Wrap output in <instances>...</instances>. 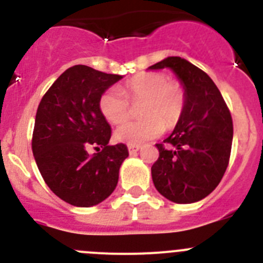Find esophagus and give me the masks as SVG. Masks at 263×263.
I'll return each instance as SVG.
<instances>
[{
  "instance_id": "obj_1",
  "label": "esophagus",
  "mask_w": 263,
  "mask_h": 263,
  "mask_svg": "<svg viewBox=\"0 0 263 263\" xmlns=\"http://www.w3.org/2000/svg\"><path fill=\"white\" fill-rule=\"evenodd\" d=\"M139 146H133V145H129L127 146V150H129V154L130 155H134V154H137V153L139 152Z\"/></svg>"
}]
</instances>
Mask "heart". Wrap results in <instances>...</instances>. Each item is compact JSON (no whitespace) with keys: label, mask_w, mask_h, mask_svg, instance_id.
<instances>
[{"label":"heart","mask_w":263,"mask_h":263,"mask_svg":"<svg viewBox=\"0 0 263 263\" xmlns=\"http://www.w3.org/2000/svg\"><path fill=\"white\" fill-rule=\"evenodd\" d=\"M132 103L143 101L139 121H127L115 130V139L126 145L139 146L159 137L164 126L173 127L183 115L185 92L178 81L159 72H142L126 81L122 89H106L99 101L101 115L111 122L120 124L129 116Z\"/></svg>","instance_id":"1"}]
</instances>
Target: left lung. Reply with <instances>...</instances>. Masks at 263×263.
<instances>
[{
	"mask_svg": "<svg viewBox=\"0 0 263 263\" xmlns=\"http://www.w3.org/2000/svg\"><path fill=\"white\" fill-rule=\"evenodd\" d=\"M170 68L185 92V106L175 129L158 143L152 176L162 196L178 204L206 197L224 176L231 157L233 124L212 79L180 57H168L147 69Z\"/></svg>",
	"mask_w": 263,
	"mask_h": 263,
	"instance_id": "1",
	"label": "left lung"
}]
</instances>
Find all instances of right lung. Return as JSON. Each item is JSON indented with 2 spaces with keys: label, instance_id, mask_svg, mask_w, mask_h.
Returning a JSON list of instances; mask_svg holds the SVG:
<instances>
[{
  "label": "right lung",
  "instance_id": "right-lung-1",
  "mask_svg": "<svg viewBox=\"0 0 263 263\" xmlns=\"http://www.w3.org/2000/svg\"><path fill=\"white\" fill-rule=\"evenodd\" d=\"M124 76L73 66L55 80L42 99L32 133V154L51 191L75 206H93L117 187L126 145H108L110 125L99 101ZM103 150L90 156L87 148Z\"/></svg>",
  "mask_w": 263,
  "mask_h": 263
}]
</instances>
